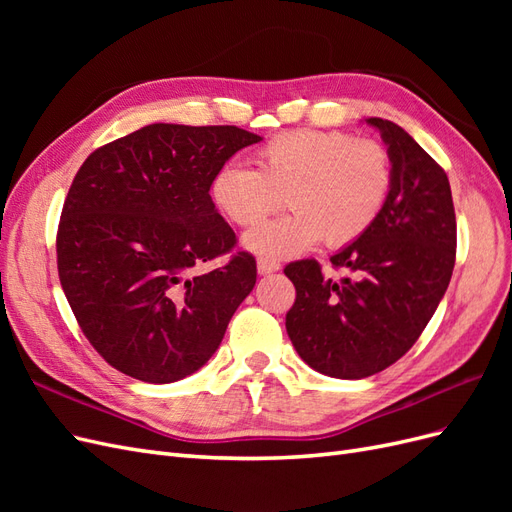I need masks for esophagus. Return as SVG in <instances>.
I'll return each mask as SVG.
<instances>
[{"label": "esophagus", "mask_w": 512, "mask_h": 512, "mask_svg": "<svg viewBox=\"0 0 512 512\" xmlns=\"http://www.w3.org/2000/svg\"><path fill=\"white\" fill-rule=\"evenodd\" d=\"M256 267H258V273H260V275H271V273H277V271H280V262L267 260V258H260V260L256 262Z\"/></svg>", "instance_id": "34e87169"}]
</instances>
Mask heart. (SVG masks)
Wrapping results in <instances>:
<instances>
[{"instance_id": "b5f03b06", "label": "heart", "mask_w": 512, "mask_h": 512, "mask_svg": "<svg viewBox=\"0 0 512 512\" xmlns=\"http://www.w3.org/2000/svg\"><path fill=\"white\" fill-rule=\"evenodd\" d=\"M393 188L391 156L380 143L344 132L294 130L256 151V168L230 160L211 179V198L237 226H254L280 209L292 213L260 224L243 247L260 258H292L320 239L342 247L378 220Z\"/></svg>"}]
</instances>
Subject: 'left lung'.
<instances>
[{"mask_svg":"<svg viewBox=\"0 0 512 512\" xmlns=\"http://www.w3.org/2000/svg\"><path fill=\"white\" fill-rule=\"evenodd\" d=\"M393 164V188L363 237L331 256L346 277H324L316 260L284 269L297 288L286 331L301 359L342 380L374 376L423 333L451 282L457 222L444 170L397 123L365 119Z\"/></svg>","mask_w":512,"mask_h":512,"instance_id":"obj_1","label":"left lung"}]
</instances>
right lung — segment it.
Masks as SVG:
<instances>
[{"mask_svg": "<svg viewBox=\"0 0 512 512\" xmlns=\"http://www.w3.org/2000/svg\"><path fill=\"white\" fill-rule=\"evenodd\" d=\"M262 136L237 126L151 123L96 149L61 211L57 269L72 312L102 359L149 384L203 367L256 284L215 209L211 179Z\"/></svg>", "mask_w": 512, "mask_h": 512, "instance_id": "add662e5", "label": "right lung"}]
</instances>
